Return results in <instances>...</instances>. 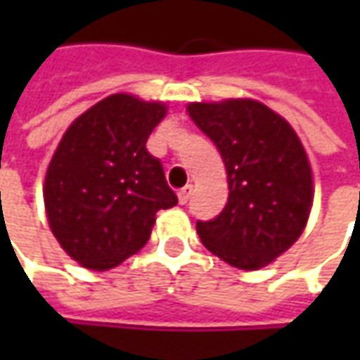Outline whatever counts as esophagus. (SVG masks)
<instances>
[{
    "instance_id": "esophagus-1",
    "label": "esophagus",
    "mask_w": 360,
    "mask_h": 360,
    "mask_svg": "<svg viewBox=\"0 0 360 360\" xmlns=\"http://www.w3.org/2000/svg\"><path fill=\"white\" fill-rule=\"evenodd\" d=\"M190 194H192V186L188 184V186H184L178 192V202H180V204H186L188 198H190Z\"/></svg>"
}]
</instances>
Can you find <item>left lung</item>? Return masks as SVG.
Segmentation results:
<instances>
[{
  "instance_id": "left-lung-1",
  "label": "left lung",
  "mask_w": 360,
  "mask_h": 360,
  "mask_svg": "<svg viewBox=\"0 0 360 360\" xmlns=\"http://www.w3.org/2000/svg\"><path fill=\"white\" fill-rule=\"evenodd\" d=\"M188 114L218 148L229 174V202L196 222L202 244L242 270L286 252L311 214L312 172L290 124L256 100L194 102Z\"/></svg>"
}]
</instances>
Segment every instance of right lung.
<instances>
[{
	"label": "right lung",
	"instance_id": "right-lung-1",
	"mask_svg": "<svg viewBox=\"0 0 360 360\" xmlns=\"http://www.w3.org/2000/svg\"><path fill=\"white\" fill-rule=\"evenodd\" d=\"M162 102L112 94L65 130L49 162L44 202L62 248L90 270L118 266L144 246L156 212L178 204L146 142Z\"/></svg>",
	"mask_w": 360,
	"mask_h": 360
}]
</instances>
